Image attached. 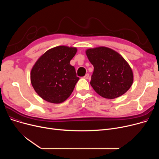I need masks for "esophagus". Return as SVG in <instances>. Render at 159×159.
Returning a JSON list of instances; mask_svg holds the SVG:
<instances>
[{"mask_svg": "<svg viewBox=\"0 0 159 159\" xmlns=\"http://www.w3.org/2000/svg\"><path fill=\"white\" fill-rule=\"evenodd\" d=\"M84 78L86 79H88V78H89V74H88V73H86V74L85 75V76L84 77Z\"/></svg>", "mask_w": 159, "mask_h": 159, "instance_id": "obj_1", "label": "esophagus"}]
</instances>
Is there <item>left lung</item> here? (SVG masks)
<instances>
[{
  "label": "left lung",
  "mask_w": 159,
  "mask_h": 159,
  "mask_svg": "<svg viewBox=\"0 0 159 159\" xmlns=\"http://www.w3.org/2000/svg\"><path fill=\"white\" fill-rule=\"evenodd\" d=\"M86 53L94 67L90 84L99 95L113 99L130 88L133 82V71L119 53L101 46L88 49Z\"/></svg>",
  "instance_id": "obj_1"
}]
</instances>
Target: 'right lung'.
<instances>
[{"label": "right lung", "mask_w": 159, "mask_h": 159, "mask_svg": "<svg viewBox=\"0 0 159 159\" xmlns=\"http://www.w3.org/2000/svg\"><path fill=\"white\" fill-rule=\"evenodd\" d=\"M77 49L59 46L39 57L31 71L30 79L36 93L46 101L64 102L72 93L79 78L70 61Z\"/></svg>", "instance_id": "right-lung-1"}]
</instances>
